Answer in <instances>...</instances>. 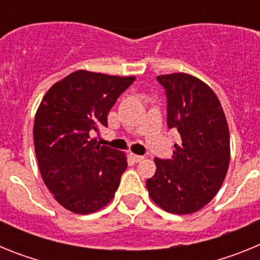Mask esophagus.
I'll return each mask as SVG.
<instances>
[{
    "instance_id": "1",
    "label": "esophagus",
    "mask_w": 260,
    "mask_h": 260,
    "mask_svg": "<svg viewBox=\"0 0 260 260\" xmlns=\"http://www.w3.org/2000/svg\"><path fill=\"white\" fill-rule=\"evenodd\" d=\"M130 157H132V160L134 162H141V161H143V156H141V155H135V153H130Z\"/></svg>"
}]
</instances>
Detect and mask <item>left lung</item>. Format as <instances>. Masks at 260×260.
Returning a JSON list of instances; mask_svg holds the SVG:
<instances>
[{
    "label": "left lung",
    "mask_w": 260,
    "mask_h": 260,
    "mask_svg": "<svg viewBox=\"0 0 260 260\" xmlns=\"http://www.w3.org/2000/svg\"><path fill=\"white\" fill-rule=\"evenodd\" d=\"M168 103V127L180 134L171 158H155L146 182L151 199L167 212L187 215L217 194L231 160L229 127L219 99L207 84L185 73L158 75Z\"/></svg>",
    "instance_id": "left-lung-1"
}]
</instances>
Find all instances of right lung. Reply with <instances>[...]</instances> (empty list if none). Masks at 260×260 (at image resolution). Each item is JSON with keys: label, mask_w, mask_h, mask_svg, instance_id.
Segmentation results:
<instances>
[{"label": "right lung", "mask_w": 260, "mask_h": 260, "mask_svg": "<svg viewBox=\"0 0 260 260\" xmlns=\"http://www.w3.org/2000/svg\"><path fill=\"white\" fill-rule=\"evenodd\" d=\"M135 80L87 70L53 84L34 123V144L43 181L62 207L87 215L105 207L127 167L126 155L100 146L93 133Z\"/></svg>", "instance_id": "obj_1"}]
</instances>
